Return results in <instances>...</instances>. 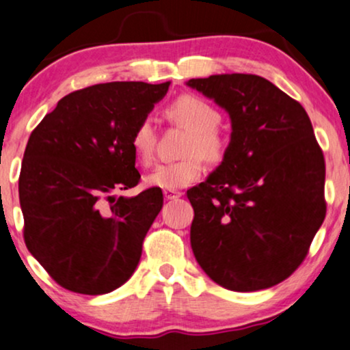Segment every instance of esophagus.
Here are the masks:
<instances>
[{"instance_id":"obj_1","label":"esophagus","mask_w":350,"mask_h":350,"mask_svg":"<svg viewBox=\"0 0 350 350\" xmlns=\"http://www.w3.org/2000/svg\"><path fill=\"white\" fill-rule=\"evenodd\" d=\"M163 196H165L166 200H174V198H179L183 196V192H179V190H172V189H165L163 190Z\"/></svg>"}]
</instances>
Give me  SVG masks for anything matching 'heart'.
Returning <instances> with one entry per match:
<instances>
[{"label": "heart", "instance_id": "1", "mask_svg": "<svg viewBox=\"0 0 350 350\" xmlns=\"http://www.w3.org/2000/svg\"><path fill=\"white\" fill-rule=\"evenodd\" d=\"M166 116L189 132L183 145L184 157L178 161L163 163L145 176L150 187L183 189L202 178L205 161L219 165L226 158L228 137L219 129V109L193 94H184L172 100L166 108ZM157 131L152 119L145 118L135 126L131 137V148L135 158L148 166L153 161Z\"/></svg>", "mask_w": 350, "mask_h": 350}]
</instances>
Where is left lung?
Instances as JSON below:
<instances>
[{"label": "left lung", "instance_id": "1", "mask_svg": "<svg viewBox=\"0 0 350 350\" xmlns=\"http://www.w3.org/2000/svg\"><path fill=\"white\" fill-rule=\"evenodd\" d=\"M232 126L226 158L187 190L190 244L224 289H268L300 267L326 215L325 157L304 106L254 74L190 79Z\"/></svg>", "mask_w": 350, "mask_h": 350}]
</instances>
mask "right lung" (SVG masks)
I'll return each mask as SVG.
<instances>
[{
  "mask_svg": "<svg viewBox=\"0 0 350 350\" xmlns=\"http://www.w3.org/2000/svg\"><path fill=\"white\" fill-rule=\"evenodd\" d=\"M167 88L96 83L61 98L30 134L19 176L24 241L64 289L106 294L135 271L163 192H114L139 184L132 132Z\"/></svg>",
  "mask_w": 350,
  "mask_h": 350,
  "instance_id": "1",
  "label": "right lung"
}]
</instances>
